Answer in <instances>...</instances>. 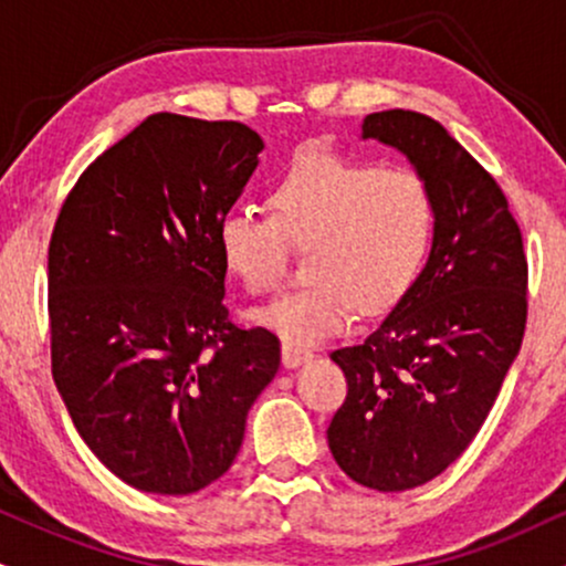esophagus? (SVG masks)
Wrapping results in <instances>:
<instances>
[{
    "mask_svg": "<svg viewBox=\"0 0 566 566\" xmlns=\"http://www.w3.org/2000/svg\"><path fill=\"white\" fill-rule=\"evenodd\" d=\"M311 358H313L311 350L297 348V345H290V343L282 345V364H284V369H297V366L308 364Z\"/></svg>",
    "mask_w": 566,
    "mask_h": 566,
    "instance_id": "obj_1",
    "label": "esophagus"
}]
</instances>
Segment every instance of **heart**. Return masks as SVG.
Wrapping results in <instances>:
<instances>
[{"label": "heart", "instance_id": "obj_1", "mask_svg": "<svg viewBox=\"0 0 566 566\" xmlns=\"http://www.w3.org/2000/svg\"><path fill=\"white\" fill-rule=\"evenodd\" d=\"M271 216L231 208L216 227L223 269L250 295L274 290L287 265V241L313 242L316 276L284 292L253 318L290 345H316L350 324L358 303L385 311L417 282L430 255L438 206L427 179L411 168L308 155L269 192Z\"/></svg>", "mask_w": 566, "mask_h": 566}]
</instances>
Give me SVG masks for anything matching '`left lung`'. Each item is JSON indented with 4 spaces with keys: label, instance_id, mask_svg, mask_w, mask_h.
Segmentation results:
<instances>
[{
    "label": "left lung",
    "instance_id": "left-lung-1",
    "mask_svg": "<svg viewBox=\"0 0 566 566\" xmlns=\"http://www.w3.org/2000/svg\"><path fill=\"white\" fill-rule=\"evenodd\" d=\"M364 139L398 149L430 184L434 240L417 282L364 343L332 360L348 379L326 440L358 485H424L488 419L527 322V258L506 197L430 115L371 113Z\"/></svg>",
    "mask_w": 566,
    "mask_h": 566
}]
</instances>
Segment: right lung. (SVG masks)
Instances as JSON below:
<instances>
[{
	"mask_svg": "<svg viewBox=\"0 0 566 566\" xmlns=\"http://www.w3.org/2000/svg\"><path fill=\"white\" fill-rule=\"evenodd\" d=\"M263 139L237 120L155 113L99 155L50 242L52 377L84 442L145 493L229 472L279 339L223 305L216 227Z\"/></svg>",
	"mask_w": 566,
	"mask_h": 566,
	"instance_id": "1",
	"label": "right lung"
}]
</instances>
